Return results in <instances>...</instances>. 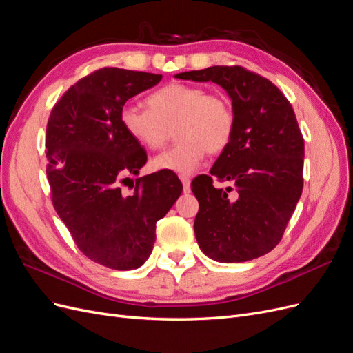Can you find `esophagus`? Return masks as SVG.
Masks as SVG:
<instances>
[{"instance_id": "1", "label": "esophagus", "mask_w": 353, "mask_h": 353, "mask_svg": "<svg viewBox=\"0 0 353 353\" xmlns=\"http://www.w3.org/2000/svg\"><path fill=\"white\" fill-rule=\"evenodd\" d=\"M179 179L181 183H183V187H184V193H190L191 190V179L188 175H179Z\"/></svg>"}]
</instances>
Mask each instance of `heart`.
<instances>
[{"label":"heart","instance_id":"obj_1","mask_svg":"<svg viewBox=\"0 0 353 353\" xmlns=\"http://www.w3.org/2000/svg\"><path fill=\"white\" fill-rule=\"evenodd\" d=\"M150 110L125 104L121 123L125 132L147 150H159L175 126L178 143L153 160V166L179 174H191L206 153L225 148L236 128L230 100L222 94L208 92L199 85L174 82L147 97Z\"/></svg>","mask_w":353,"mask_h":353}]
</instances>
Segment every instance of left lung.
<instances>
[{
  "label": "left lung",
  "instance_id": "8db88e82",
  "mask_svg": "<svg viewBox=\"0 0 353 353\" xmlns=\"http://www.w3.org/2000/svg\"><path fill=\"white\" fill-rule=\"evenodd\" d=\"M175 78L218 83L236 114L231 141L210 175L191 183L200 206L199 248L223 263L259 258L280 243L302 196L305 143L292 104L271 81L241 66H212ZM215 177L231 182L236 194L213 188Z\"/></svg>",
  "mask_w": 353,
  "mask_h": 353
}]
</instances>
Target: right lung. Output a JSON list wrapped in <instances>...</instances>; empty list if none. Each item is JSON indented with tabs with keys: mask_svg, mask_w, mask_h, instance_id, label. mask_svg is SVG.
<instances>
[{
	"mask_svg": "<svg viewBox=\"0 0 353 353\" xmlns=\"http://www.w3.org/2000/svg\"><path fill=\"white\" fill-rule=\"evenodd\" d=\"M162 74L117 68L95 70L70 87L47 125V176L52 205L78 249L108 268L137 270L156 241V222L174 206L183 184L169 170L135 179L144 148L125 132V103L154 87Z\"/></svg>",
	"mask_w": 353,
	"mask_h": 353,
	"instance_id": "obj_1",
	"label": "right lung"
}]
</instances>
